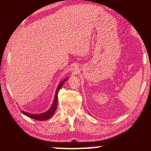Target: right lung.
I'll use <instances>...</instances> for the list:
<instances>
[{"instance_id": "add662e5", "label": "right lung", "mask_w": 151, "mask_h": 151, "mask_svg": "<svg viewBox=\"0 0 151 151\" xmlns=\"http://www.w3.org/2000/svg\"><path fill=\"white\" fill-rule=\"evenodd\" d=\"M67 80H68V78L64 79L63 81H61L59 83V85H58V87H57V91H56V93H55L54 101H53V103L52 104V105H51V106L50 107V109H48L47 111L42 112V113H40V114H32V113H30V112H25L23 111H21L22 113L24 114V115L30 117V118L35 119V120H37V121H46V120L49 119L51 116H52L53 114L55 113L56 109H57V108L58 91H60L61 87L63 86L65 82Z\"/></svg>"}]
</instances>
